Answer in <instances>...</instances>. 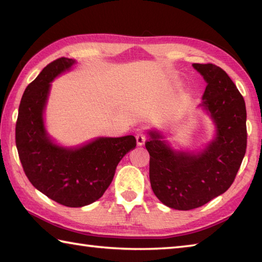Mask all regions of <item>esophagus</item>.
Listing matches in <instances>:
<instances>
[{
  "label": "esophagus",
  "mask_w": 262,
  "mask_h": 262,
  "mask_svg": "<svg viewBox=\"0 0 262 262\" xmlns=\"http://www.w3.org/2000/svg\"><path fill=\"white\" fill-rule=\"evenodd\" d=\"M146 141V134L144 133L143 130H140L136 134V142H137V145H143L144 143Z\"/></svg>",
  "instance_id": "34e87169"
}]
</instances>
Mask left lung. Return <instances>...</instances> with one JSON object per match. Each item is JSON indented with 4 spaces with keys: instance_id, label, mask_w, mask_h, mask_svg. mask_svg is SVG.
I'll return each instance as SVG.
<instances>
[{
    "instance_id": "obj_1",
    "label": "left lung",
    "mask_w": 262,
    "mask_h": 262,
    "mask_svg": "<svg viewBox=\"0 0 262 262\" xmlns=\"http://www.w3.org/2000/svg\"><path fill=\"white\" fill-rule=\"evenodd\" d=\"M192 66L207 82L203 105L217 127L216 138L197 155L172 151L155 132L149 133L145 143L152 190L164 205L179 210L200 207L224 193L247 151V109L242 94L220 66Z\"/></svg>"
}]
</instances>
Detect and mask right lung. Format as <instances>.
Segmentation results:
<instances>
[{
    "label": "right lung",
    "mask_w": 262,
    "mask_h": 262,
    "mask_svg": "<svg viewBox=\"0 0 262 262\" xmlns=\"http://www.w3.org/2000/svg\"><path fill=\"white\" fill-rule=\"evenodd\" d=\"M75 60L60 57L49 63L26 88L15 125V144L22 168L32 186L60 205L82 207L102 197L119 161L136 146L133 135L100 137L79 148L53 144L42 113L51 82Z\"/></svg>",
    "instance_id": "1"
}]
</instances>
